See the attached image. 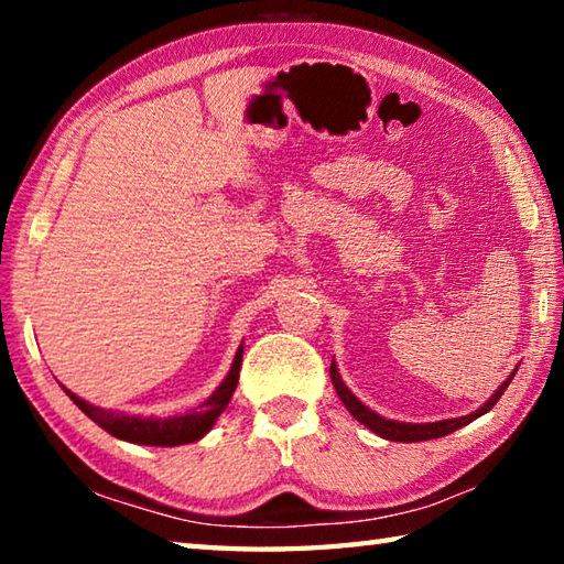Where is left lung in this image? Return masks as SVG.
<instances>
[{"instance_id": "1", "label": "left lung", "mask_w": 564, "mask_h": 564, "mask_svg": "<svg viewBox=\"0 0 564 564\" xmlns=\"http://www.w3.org/2000/svg\"><path fill=\"white\" fill-rule=\"evenodd\" d=\"M514 373H518V366H514L512 373L508 376V380H502V386L495 390V393L485 400V403L473 410L470 415H460V417H447V420H435V423H400V420H390V417H383L378 415L376 410H370L368 405H362L360 400L352 395V390L343 383V378L338 373V366L336 360L330 362V380H333V388H336L338 398L343 400V405H346L350 410V415L358 420L360 425H366L368 431H373L376 435L386 437V441H393V443H420V441H435V437H443V435H451L455 433L457 427H463L467 423H473L475 417H480L488 413V410H492V405L498 403L500 395L508 390L510 380L514 378Z\"/></svg>"}]
</instances>
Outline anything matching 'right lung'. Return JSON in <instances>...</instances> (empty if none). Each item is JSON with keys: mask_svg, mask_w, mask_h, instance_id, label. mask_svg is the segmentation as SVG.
<instances>
[{"mask_svg": "<svg viewBox=\"0 0 564 564\" xmlns=\"http://www.w3.org/2000/svg\"><path fill=\"white\" fill-rule=\"evenodd\" d=\"M243 360V340L238 346L231 368H228L226 378L218 383V388L208 395L202 405L188 410L184 415H171V417H156V415H131L121 413V410H107L89 403V400L72 393L69 388H64V393L74 400V405L82 410L84 415L91 417L94 423L104 427L109 435L119 437L133 445H154V447H176L202 441V437L216 425L218 415L224 413L228 400H231L234 390L238 386V370H241Z\"/></svg>", "mask_w": 564, "mask_h": 564, "instance_id": "1", "label": "right lung"}]
</instances>
